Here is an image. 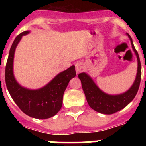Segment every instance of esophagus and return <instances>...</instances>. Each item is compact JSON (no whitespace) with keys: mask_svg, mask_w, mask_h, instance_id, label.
Here are the masks:
<instances>
[{"mask_svg":"<svg viewBox=\"0 0 146 146\" xmlns=\"http://www.w3.org/2000/svg\"><path fill=\"white\" fill-rule=\"evenodd\" d=\"M83 69H84V66H83V64L81 62H77V63H76L75 70L77 74H79L80 72H82Z\"/></svg>","mask_w":146,"mask_h":146,"instance_id":"1","label":"esophagus"}]
</instances>
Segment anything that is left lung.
Returning a JSON list of instances; mask_svg holds the SVG:
<instances>
[{"label": "left lung", "instance_id": "left-lung-1", "mask_svg": "<svg viewBox=\"0 0 146 146\" xmlns=\"http://www.w3.org/2000/svg\"><path fill=\"white\" fill-rule=\"evenodd\" d=\"M126 35L131 41V47L137 60V72L136 78L128 91L123 94L116 95L106 94L96 86L88 74L85 72L78 74L88 104L95 111L102 114L110 115L120 111L133 100L138 91L141 80V64L139 55L135 50L131 36L128 33H126Z\"/></svg>", "mask_w": 146, "mask_h": 146}]
</instances>
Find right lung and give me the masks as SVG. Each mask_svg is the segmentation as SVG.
<instances>
[{"label": "right lung", "instance_id": "obj_1", "mask_svg": "<svg viewBox=\"0 0 146 146\" xmlns=\"http://www.w3.org/2000/svg\"><path fill=\"white\" fill-rule=\"evenodd\" d=\"M26 31L15 38L10 49L6 66L5 79L8 91L20 109L27 115L38 119H47L57 114L62 107L63 96L71 79L75 77L74 66L60 72L41 88L31 90L20 86L13 72V62L16 47Z\"/></svg>", "mask_w": 146, "mask_h": 146}]
</instances>
